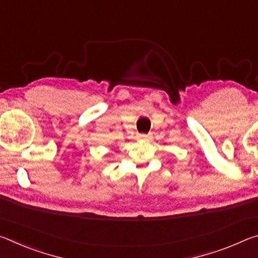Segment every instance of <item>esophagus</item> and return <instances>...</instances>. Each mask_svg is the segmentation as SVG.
Listing matches in <instances>:
<instances>
[{
    "mask_svg": "<svg viewBox=\"0 0 258 258\" xmlns=\"http://www.w3.org/2000/svg\"><path fill=\"white\" fill-rule=\"evenodd\" d=\"M151 138H152L151 134H138L137 135V139L141 140V141H149V140H151Z\"/></svg>",
    "mask_w": 258,
    "mask_h": 258,
    "instance_id": "1",
    "label": "esophagus"
}]
</instances>
